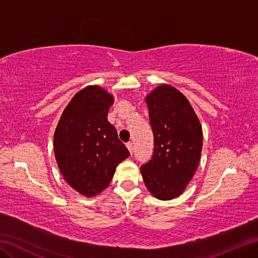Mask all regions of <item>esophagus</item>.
<instances>
[{
    "mask_svg": "<svg viewBox=\"0 0 258 258\" xmlns=\"http://www.w3.org/2000/svg\"><path fill=\"white\" fill-rule=\"evenodd\" d=\"M126 147H127V149H128V151H130V154L132 155L133 154V145L131 142H128V143H126Z\"/></svg>",
    "mask_w": 258,
    "mask_h": 258,
    "instance_id": "esophagus-1",
    "label": "esophagus"
}]
</instances>
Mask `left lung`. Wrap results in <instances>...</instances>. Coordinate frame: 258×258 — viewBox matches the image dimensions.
Segmentation results:
<instances>
[{
  "instance_id": "left-lung-1",
  "label": "left lung",
  "mask_w": 258,
  "mask_h": 258,
  "mask_svg": "<svg viewBox=\"0 0 258 258\" xmlns=\"http://www.w3.org/2000/svg\"><path fill=\"white\" fill-rule=\"evenodd\" d=\"M154 133L152 158L141 166L147 189L160 200L180 196L195 175L202 155L203 128L190 102L171 85L147 95Z\"/></svg>"
}]
</instances>
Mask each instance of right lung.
Returning <instances> with one entry per match:
<instances>
[{
  "label": "right lung",
  "mask_w": 258,
  "mask_h": 258,
  "mask_svg": "<svg viewBox=\"0 0 258 258\" xmlns=\"http://www.w3.org/2000/svg\"><path fill=\"white\" fill-rule=\"evenodd\" d=\"M113 97L97 85L86 86L64 108L53 146L56 164L73 189L86 197L109 185L116 166L130 156L108 121Z\"/></svg>",
  "instance_id": "right-lung-1"
}]
</instances>
